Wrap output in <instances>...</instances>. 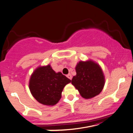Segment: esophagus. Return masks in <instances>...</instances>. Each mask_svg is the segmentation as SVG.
Listing matches in <instances>:
<instances>
[{"instance_id": "1", "label": "esophagus", "mask_w": 133, "mask_h": 133, "mask_svg": "<svg viewBox=\"0 0 133 133\" xmlns=\"http://www.w3.org/2000/svg\"><path fill=\"white\" fill-rule=\"evenodd\" d=\"M67 77L69 78V79H72V75L71 74H69L67 75Z\"/></svg>"}]
</instances>
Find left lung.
Masks as SVG:
<instances>
[{"mask_svg": "<svg viewBox=\"0 0 133 133\" xmlns=\"http://www.w3.org/2000/svg\"><path fill=\"white\" fill-rule=\"evenodd\" d=\"M75 69L76 75L73 77L71 83L81 97L90 99L98 95L103 90L105 81L100 65L92 60L81 61Z\"/></svg>", "mask_w": 133, "mask_h": 133, "instance_id": "obj_1", "label": "left lung"}]
</instances>
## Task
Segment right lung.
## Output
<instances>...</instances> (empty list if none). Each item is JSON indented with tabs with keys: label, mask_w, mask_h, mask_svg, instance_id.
Segmentation results:
<instances>
[{
	"label": "right lung",
	"mask_w": 133,
	"mask_h": 133,
	"mask_svg": "<svg viewBox=\"0 0 133 133\" xmlns=\"http://www.w3.org/2000/svg\"><path fill=\"white\" fill-rule=\"evenodd\" d=\"M71 82L61 72H56L48 64L38 67L33 71L30 78L29 89L39 103L53 106L61 98L64 87Z\"/></svg>",
	"instance_id": "1"
}]
</instances>
